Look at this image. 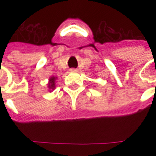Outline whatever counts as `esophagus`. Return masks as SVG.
<instances>
[{"instance_id":"obj_1","label":"esophagus","mask_w":156,"mask_h":156,"mask_svg":"<svg viewBox=\"0 0 156 156\" xmlns=\"http://www.w3.org/2000/svg\"><path fill=\"white\" fill-rule=\"evenodd\" d=\"M71 72H77V69H70Z\"/></svg>"}]
</instances>
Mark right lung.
Segmentation results:
<instances>
[{
	"mask_svg": "<svg viewBox=\"0 0 156 156\" xmlns=\"http://www.w3.org/2000/svg\"><path fill=\"white\" fill-rule=\"evenodd\" d=\"M56 80V77H51L49 78V83L48 84V87L50 91H52V90L55 89L56 87V83H55V81Z\"/></svg>",
	"mask_w": 156,
	"mask_h": 156,
	"instance_id": "obj_1",
	"label": "right lung"
}]
</instances>
